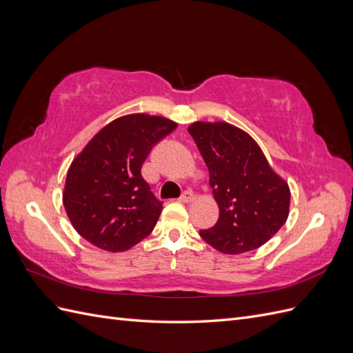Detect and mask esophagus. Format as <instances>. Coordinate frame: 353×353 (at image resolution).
Instances as JSON below:
<instances>
[{"label":"esophagus","mask_w":353,"mask_h":353,"mask_svg":"<svg viewBox=\"0 0 353 353\" xmlns=\"http://www.w3.org/2000/svg\"><path fill=\"white\" fill-rule=\"evenodd\" d=\"M179 200L183 203H190V201L194 200V196H193V193H191V191H184L183 196L179 197Z\"/></svg>","instance_id":"1"}]
</instances>
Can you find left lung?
Here are the masks:
<instances>
[{
	"label": "left lung",
	"instance_id": "obj_1",
	"mask_svg": "<svg viewBox=\"0 0 353 353\" xmlns=\"http://www.w3.org/2000/svg\"><path fill=\"white\" fill-rule=\"evenodd\" d=\"M188 132L209 169V184L219 206L215 227L201 230L200 237L227 254L261 248L287 221V183L240 128L227 122H194Z\"/></svg>",
	"mask_w": 353,
	"mask_h": 353
}]
</instances>
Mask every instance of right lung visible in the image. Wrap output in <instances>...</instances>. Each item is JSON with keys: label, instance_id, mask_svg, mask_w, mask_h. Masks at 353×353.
Returning a JSON list of instances; mask_svg holds the SVG:
<instances>
[{"label": "right lung", "instance_id": "1", "mask_svg": "<svg viewBox=\"0 0 353 353\" xmlns=\"http://www.w3.org/2000/svg\"><path fill=\"white\" fill-rule=\"evenodd\" d=\"M176 123L163 116L126 114L105 125L68 170L63 205L73 228L95 248L125 252L150 234L162 201L141 166Z\"/></svg>", "mask_w": 353, "mask_h": 353}]
</instances>
